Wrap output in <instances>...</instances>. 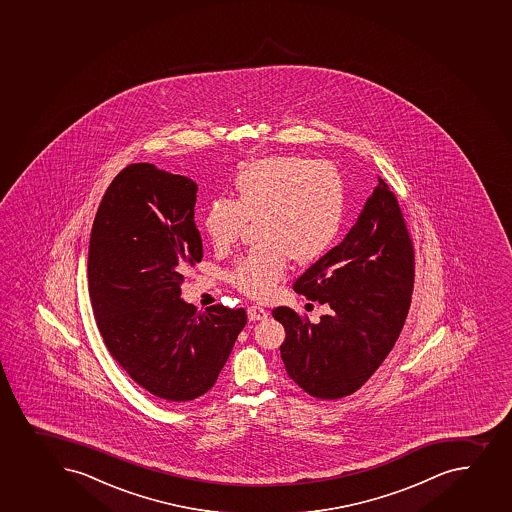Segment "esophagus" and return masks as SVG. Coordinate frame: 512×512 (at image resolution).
Listing matches in <instances>:
<instances>
[{"mask_svg":"<svg viewBox=\"0 0 512 512\" xmlns=\"http://www.w3.org/2000/svg\"><path fill=\"white\" fill-rule=\"evenodd\" d=\"M248 320L250 322H257V320H265L269 317V314L264 309H260L257 305H252L247 309Z\"/></svg>","mask_w":512,"mask_h":512,"instance_id":"esophagus-1","label":"esophagus"}]
</instances>
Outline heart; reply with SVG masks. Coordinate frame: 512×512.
<instances>
[{"instance_id":"heart-1","label":"heart","mask_w":512,"mask_h":512,"mask_svg":"<svg viewBox=\"0 0 512 512\" xmlns=\"http://www.w3.org/2000/svg\"><path fill=\"white\" fill-rule=\"evenodd\" d=\"M235 198L208 205L203 227L213 247L232 245L245 223L257 220L260 245L235 262L230 280L243 294L264 299L289 269L319 259L344 220V182L330 163L304 157H269L248 163L233 182Z\"/></svg>"}]
</instances>
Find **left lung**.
Masks as SVG:
<instances>
[{
	"mask_svg": "<svg viewBox=\"0 0 512 512\" xmlns=\"http://www.w3.org/2000/svg\"><path fill=\"white\" fill-rule=\"evenodd\" d=\"M294 289L330 312L319 324L287 307L272 312L287 334L280 345L287 374L319 399L352 394L394 347L414 289L412 242L382 178L344 240L305 270Z\"/></svg>",
	"mask_w": 512,
	"mask_h": 512,
	"instance_id": "8db88e82",
	"label": "left lung"
}]
</instances>
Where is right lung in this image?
Returning a JSON list of instances; mask_svg holds the SVG:
<instances>
[{"mask_svg":"<svg viewBox=\"0 0 512 512\" xmlns=\"http://www.w3.org/2000/svg\"><path fill=\"white\" fill-rule=\"evenodd\" d=\"M197 182L150 163L125 168L93 222L88 290L105 345L138 385L163 402L212 389L247 324L243 309L203 312L180 297L203 257L193 222Z\"/></svg>","mask_w":512,"mask_h":512,"instance_id":"add662e5","label":"right lung"}]
</instances>
